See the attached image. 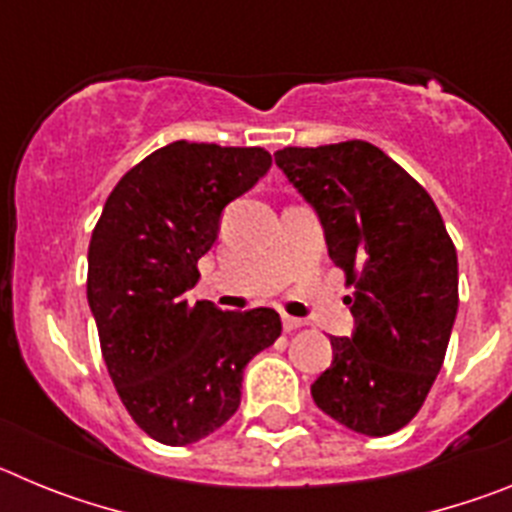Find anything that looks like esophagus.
Returning a JSON list of instances; mask_svg holds the SVG:
<instances>
[{
  "label": "esophagus",
  "instance_id": "34e87169",
  "mask_svg": "<svg viewBox=\"0 0 512 512\" xmlns=\"http://www.w3.org/2000/svg\"><path fill=\"white\" fill-rule=\"evenodd\" d=\"M282 325H284V330H287V333H292V330L302 328V325H305V320H300V318H289V315H284V318H282Z\"/></svg>",
  "mask_w": 512,
  "mask_h": 512
}]
</instances>
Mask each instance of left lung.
I'll return each mask as SVG.
<instances>
[{
	"label": "left lung",
	"instance_id": "left-lung-1",
	"mask_svg": "<svg viewBox=\"0 0 512 512\" xmlns=\"http://www.w3.org/2000/svg\"><path fill=\"white\" fill-rule=\"evenodd\" d=\"M274 158L354 284V333L330 336L333 361L312 400L351 431L390 436L418 415L443 366L459 310L454 243L431 194L366 140Z\"/></svg>",
	"mask_w": 512,
	"mask_h": 512
}]
</instances>
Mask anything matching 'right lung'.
<instances>
[{"mask_svg": "<svg viewBox=\"0 0 512 512\" xmlns=\"http://www.w3.org/2000/svg\"><path fill=\"white\" fill-rule=\"evenodd\" d=\"M269 169L264 148L176 140L104 202L89 243V310L122 405L158 443L189 446L228 423L246 364L282 333L271 307L225 312L184 297L223 210Z\"/></svg>", "mask_w": 512, "mask_h": 512, "instance_id": "1", "label": "right lung"}]
</instances>
